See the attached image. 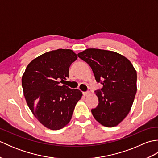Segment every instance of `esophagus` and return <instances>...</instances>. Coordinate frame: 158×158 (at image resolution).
I'll list each match as a JSON object with an SVG mask.
<instances>
[{
  "instance_id": "34e87169",
  "label": "esophagus",
  "mask_w": 158,
  "mask_h": 158,
  "mask_svg": "<svg viewBox=\"0 0 158 158\" xmlns=\"http://www.w3.org/2000/svg\"><path fill=\"white\" fill-rule=\"evenodd\" d=\"M89 92H83V95H84L85 96H88V95H89Z\"/></svg>"
}]
</instances>
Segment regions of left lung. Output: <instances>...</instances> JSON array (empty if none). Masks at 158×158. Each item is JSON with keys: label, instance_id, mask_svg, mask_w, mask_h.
I'll list each match as a JSON object with an SVG mask.
<instances>
[{"label": "left lung", "instance_id": "left-lung-1", "mask_svg": "<svg viewBox=\"0 0 158 158\" xmlns=\"http://www.w3.org/2000/svg\"><path fill=\"white\" fill-rule=\"evenodd\" d=\"M78 57L91 67L102 89L95 92L98 105L92 109L95 119L102 126L114 127L127 115L136 93L137 75L132 63L119 53L89 48Z\"/></svg>", "mask_w": 158, "mask_h": 158}]
</instances>
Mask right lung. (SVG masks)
Masks as SVG:
<instances>
[{"instance_id":"obj_1","label":"right lung","mask_w":158,"mask_h":158,"mask_svg":"<svg viewBox=\"0 0 158 158\" xmlns=\"http://www.w3.org/2000/svg\"><path fill=\"white\" fill-rule=\"evenodd\" d=\"M77 58L71 49L53 50L32 60L23 74L26 101L33 115L47 128L57 130L66 126L81 98L79 89L61 84L69 77V67Z\"/></svg>"}]
</instances>
